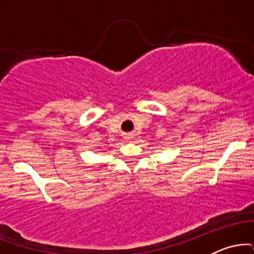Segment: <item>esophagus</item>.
Wrapping results in <instances>:
<instances>
[{
    "mask_svg": "<svg viewBox=\"0 0 254 254\" xmlns=\"http://www.w3.org/2000/svg\"><path fill=\"white\" fill-rule=\"evenodd\" d=\"M124 138L127 139V141H130V139H132V138H133V135H131V133H127V135H125Z\"/></svg>",
    "mask_w": 254,
    "mask_h": 254,
    "instance_id": "1",
    "label": "esophagus"
}]
</instances>
